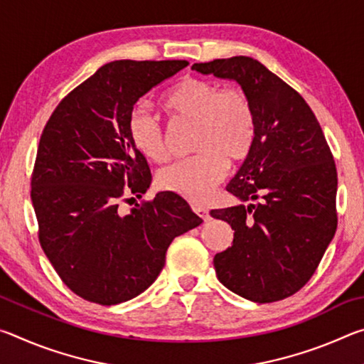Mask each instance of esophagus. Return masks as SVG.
I'll return each instance as SVG.
<instances>
[{
  "label": "esophagus",
  "mask_w": 364,
  "mask_h": 364,
  "mask_svg": "<svg viewBox=\"0 0 364 364\" xmlns=\"http://www.w3.org/2000/svg\"><path fill=\"white\" fill-rule=\"evenodd\" d=\"M193 210L199 215V217L202 218V220H210V215H208V210L207 208H204V207H200V205H193Z\"/></svg>",
  "instance_id": "esophagus-1"
}]
</instances>
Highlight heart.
<instances>
[{
    "instance_id": "obj_1",
    "label": "heart",
    "mask_w": 364,
    "mask_h": 364,
    "mask_svg": "<svg viewBox=\"0 0 364 364\" xmlns=\"http://www.w3.org/2000/svg\"><path fill=\"white\" fill-rule=\"evenodd\" d=\"M173 123H193L191 149L196 156L164 168L159 186L204 204L223 180L230 162L249 156L257 133V114L249 95L241 88H221L212 80L186 77L160 100ZM128 134L136 151L151 162L168 159V144L162 123L143 109L128 117Z\"/></svg>"
}]
</instances>
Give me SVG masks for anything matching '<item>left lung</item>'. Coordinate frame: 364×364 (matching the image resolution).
Here are the masks:
<instances>
[{"label": "left lung", "mask_w": 364, "mask_h": 364, "mask_svg": "<svg viewBox=\"0 0 364 364\" xmlns=\"http://www.w3.org/2000/svg\"><path fill=\"white\" fill-rule=\"evenodd\" d=\"M193 70L231 78L257 114L254 146L226 186L242 202L212 210L234 230L215 255L225 287L271 304L299 292L315 273L337 230V170L315 114L292 86L247 56L199 63Z\"/></svg>", "instance_id": "left-lung-1"}]
</instances>
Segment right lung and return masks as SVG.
<instances>
[{
  "label": "right lung",
  "instance_id": "1",
  "mask_svg": "<svg viewBox=\"0 0 364 364\" xmlns=\"http://www.w3.org/2000/svg\"><path fill=\"white\" fill-rule=\"evenodd\" d=\"M188 64L114 60L72 90L46 122L30 196L41 249L78 297L100 305L136 297L157 279L170 242L202 223L168 191L119 212L120 202L151 184L128 117L141 96Z\"/></svg>",
  "mask_w": 364,
  "mask_h": 364
}]
</instances>
